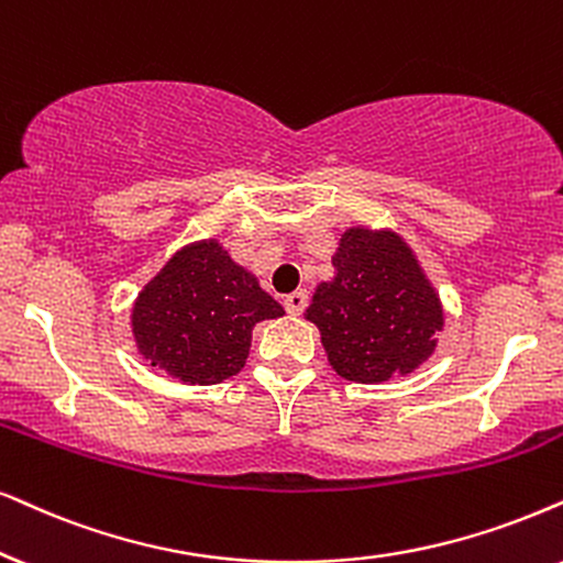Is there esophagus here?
<instances>
[{
  "instance_id": "1",
  "label": "esophagus",
  "mask_w": 563,
  "mask_h": 563,
  "mask_svg": "<svg viewBox=\"0 0 563 563\" xmlns=\"http://www.w3.org/2000/svg\"><path fill=\"white\" fill-rule=\"evenodd\" d=\"M283 303H286L288 314H301L306 303H309V294H306V290H294V294L286 296V301Z\"/></svg>"
}]
</instances>
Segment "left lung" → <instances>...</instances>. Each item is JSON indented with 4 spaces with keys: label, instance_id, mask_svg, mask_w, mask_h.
I'll return each instance as SVG.
<instances>
[{
    "label": "left lung",
    "instance_id": "8db88e82",
    "mask_svg": "<svg viewBox=\"0 0 563 563\" xmlns=\"http://www.w3.org/2000/svg\"><path fill=\"white\" fill-rule=\"evenodd\" d=\"M306 319L317 324L330 366L347 382L408 376L437 351L444 306L400 233L353 225L332 254Z\"/></svg>",
    "mask_w": 563,
    "mask_h": 563
}]
</instances>
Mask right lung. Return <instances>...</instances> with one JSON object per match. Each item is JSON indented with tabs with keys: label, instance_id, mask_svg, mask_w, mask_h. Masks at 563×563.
I'll return each mask as SVG.
<instances>
[{
	"label": "right lung",
	"instance_id": "obj_1",
	"mask_svg": "<svg viewBox=\"0 0 563 563\" xmlns=\"http://www.w3.org/2000/svg\"><path fill=\"white\" fill-rule=\"evenodd\" d=\"M257 275L236 265L218 239L181 246L132 306L137 353L181 384H218L239 374L252 330L283 317Z\"/></svg>",
	"mask_w": 563,
	"mask_h": 563
}]
</instances>
